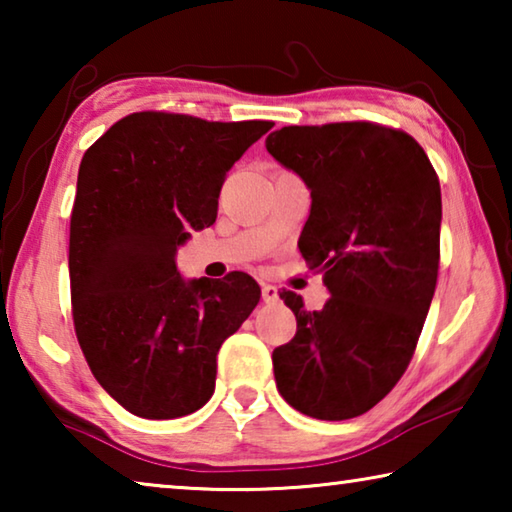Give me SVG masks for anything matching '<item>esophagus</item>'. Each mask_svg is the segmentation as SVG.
Listing matches in <instances>:
<instances>
[{
    "label": "esophagus",
    "mask_w": 512,
    "mask_h": 512,
    "mask_svg": "<svg viewBox=\"0 0 512 512\" xmlns=\"http://www.w3.org/2000/svg\"><path fill=\"white\" fill-rule=\"evenodd\" d=\"M262 298L264 302H275L280 300V291H277V287H273V284H262Z\"/></svg>",
    "instance_id": "esophagus-1"
}]
</instances>
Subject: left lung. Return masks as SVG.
I'll return each instance as SVG.
<instances>
[{
    "instance_id": "1",
    "label": "left lung",
    "mask_w": 512,
    "mask_h": 512,
    "mask_svg": "<svg viewBox=\"0 0 512 512\" xmlns=\"http://www.w3.org/2000/svg\"><path fill=\"white\" fill-rule=\"evenodd\" d=\"M266 151L311 192L300 235L325 307L284 291L298 332L273 350L277 391L316 420H350L393 391L438 280L440 183L411 135L370 121L284 126Z\"/></svg>"
}]
</instances>
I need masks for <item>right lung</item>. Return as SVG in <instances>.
Returning a JSON list of instances; mask_svg holds the SVG:
<instances>
[{
  "mask_svg": "<svg viewBox=\"0 0 512 512\" xmlns=\"http://www.w3.org/2000/svg\"><path fill=\"white\" fill-rule=\"evenodd\" d=\"M271 128L133 112L83 155L69 223L74 329L94 379L133 415L201 409L216 352L257 307L253 277L185 280L176 253L216 221L225 173Z\"/></svg>",
  "mask_w": 512,
  "mask_h": 512,
  "instance_id": "right-lung-1",
  "label": "right lung"
}]
</instances>
